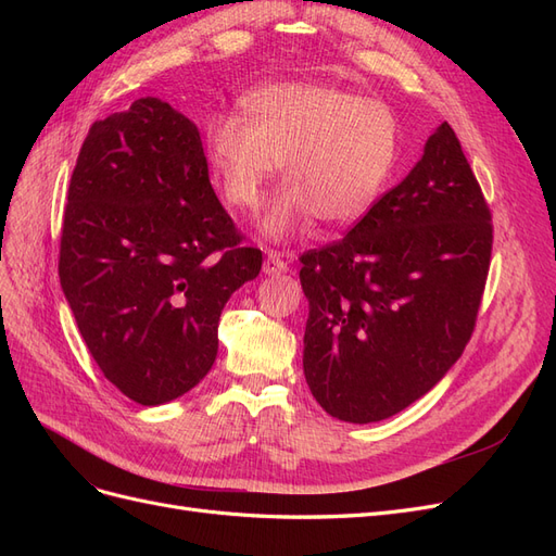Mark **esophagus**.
Wrapping results in <instances>:
<instances>
[{
  "label": "esophagus",
  "mask_w": 556,
  "mask_h": 556,
  "mask_svg": "<svg viewBox=\"0 0 556 556\" xmlns=\"http://www.w3.org/2000/svg\"><path fill=\"white\" fill-rule=\"evenodd\" d=\"M285 271H290V264L280 257V252L268 250V257L264 260V274L266 276H280Z\"/></svg>",
  "instance_id": "esophagus-1"
}]
</instances>
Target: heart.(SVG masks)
Masks as SVG:
<instances>
[{"mask_svg": "<svg viewBox=\"0 0 556 556\" xmlns=\"http://www.w3.org/2000/svg\"><path fill=\"white\" fill-rule=\"evenodd\" d=\"M399 150L394 111L327 83H271L241 99V117L206 127V160L231 208L257 211L282 166L288 182L264 213V237L285 241L315 215L327 227L362 220Z\"/></svg>", "mask_w": 556, "mask_h": 556, "instance_id": "1", "label": "heart"}]
</instances>
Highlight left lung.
Masks as SVG:
<instances>
[{
	"label": "left lung",
	"instance_id": "left-lung-1",
	"mask_svg": "<svg viewBox=\"0 0 556 556\" xmlns=\"http://www.w3.org/2000/svg\"><path fill=\"white\" fill-rule=\"evenodd\" d=\"M492 243V211L443 123L343 239L299 257L304 374L319 406L368 425L425 396L476 329Z\"/></svg>",
	"mask_w": 556,
	"mask_h": 556
}]
</instances>
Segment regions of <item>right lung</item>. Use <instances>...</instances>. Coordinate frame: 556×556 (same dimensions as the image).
Here are the masks:
<instances>
[{
	"label": "right lung",
	"instance_id": "add662e5",
	"mask_svg": "<svg viewBox=\"0 0 556 556\" xmlns=\"http://www.w3.org/2000/svg\"><path fill=\"white\" fill-rule=\"evenodd\" d=\"M262 250L215 197L199 129L157 97L92 123L66 192L60 282L99 371L141 406L190 392Z\"/></svg>",
	"mask_w": 556,
	"mask_h": 556
}]
</instances>
